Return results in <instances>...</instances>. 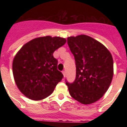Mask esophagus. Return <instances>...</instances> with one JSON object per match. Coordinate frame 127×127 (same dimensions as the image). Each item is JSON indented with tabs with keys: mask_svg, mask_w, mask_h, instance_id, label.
<instances>
[{
	"mask_svg": "<svg viewBox=\"0 0 127 127\" xmlns=\"http://www.w3.org/2000/svg\"><path fill=\"white\" fill-rule=\"evenodd\" d=\"M62 73H63V75H64V77H65V75H66L65 71V70H63Z\"/></svg>",
	"mask_w": 127,
	"mask_h": 127,
	"instance_id": "esophagus-1",
	"label": "esophagus"
}]
</instances>
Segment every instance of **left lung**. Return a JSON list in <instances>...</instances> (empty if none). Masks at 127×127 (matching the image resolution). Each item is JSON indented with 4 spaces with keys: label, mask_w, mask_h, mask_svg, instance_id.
Returning <instances> with one entry per match:
<instances>
[{
    "label": "left lung",
    "mask_w": 127,
    "mask_h": 127,
    "mask_svg": "<svg viewBox=\"0 0 127 127\" xmlns=\"http://www.w3.org/2000/svg\"><path fill=\"white\" fill-rule=\"evenodd\" d=\"M67 44L74 57L76 79H65L70 95L81 104H90L102 97L113 76L111 54L100 42L81 35L67 38Z\"/></svg>",
    "instance_id": "left-lung-1"
}]
</instances>
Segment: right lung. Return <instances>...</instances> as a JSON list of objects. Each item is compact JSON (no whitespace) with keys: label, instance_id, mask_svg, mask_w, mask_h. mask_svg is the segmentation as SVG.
Instances as JSON below:
<instances>
[{"label":"right lung","instance_id":"1","mask_svg":"<svg viewBox=\"0 0 127 127\" xmlns=\"http://www.w3.org/2000/svg\"><path fill=\"white\" fill-rule=\"evenodd\" d=\"M66 42L64 38L51 36L34 39L23 46L13 62L14 81L20 92L34 100L51 95L64 75L57 69L54 51Z\"/></svg>","mask_w":127,"mask_h":127}]
</instances>
